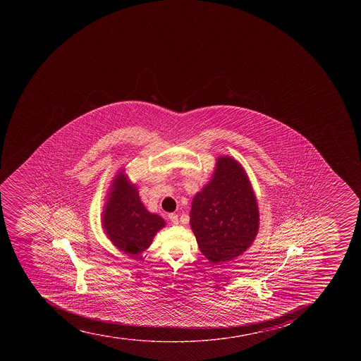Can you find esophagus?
<instances>
[{
  "label": "esophagus",
  "mask_w": 361,
  "mask_h": 361,
  "mask_svg": "<svg viewBox=\"0 0 361 361\" xmlns=\"http://www.w3.org/2000/svg\"><path fill=\"white\" fill-rule=\"evenodd\" d=\"M168 218H169V220H171V224H174V225H178V215L174 214V213H171V214L168 215Z\"/></svg>",
  "instance_id": "34e87169"
}]
</instances>
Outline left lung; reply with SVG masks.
I'll use <instances>...</instances> for the list:
<instances>
[{"instance_id": "8db88e82", "label": "left lung", "mask_w": 361, "mask_h": 361, "mask_svg": "<svg viewBox=\"0 0 361 361\" xmlns=\"http://www.w3.org/2000/svg\"><path fill=\"white\" fill-rule=\"evenodd\" d=\"M190 216L201 253L212 264L233 260L250 248L259 231V207L238 161L219 157L211 181L194 197Z\"/></svg>"}]
</instances>
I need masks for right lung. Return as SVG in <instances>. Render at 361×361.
<instances>
[{"mask_svg": "<svg viewBox=\"0 0 361 361\" xmlns=\"http://www.w3.org/2000/svg\"><path fill=\"white\" fill-rule=\"evenodd\" d=\"M104 232L118 250L139 255L152 245L154 235L166 226L164 219L147 211L135 185L120 171L113 180L102 212Z\"/></svg>", "mask_w": 361, "mask_h": 361, "instance_id": "obj_1", "label": "right lung"}]
</instances>
